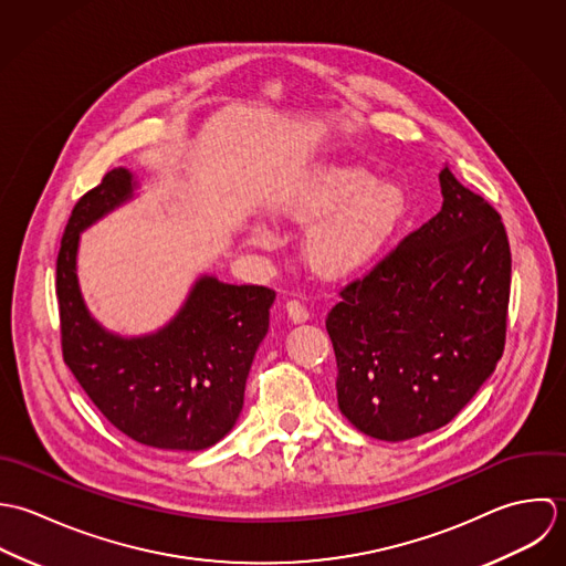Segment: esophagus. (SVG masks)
<instances>
[{"mask_svg":"<svg viewBox=\"0 0 566 566\" xmlns=\"http://www.w3.org/2000/svg\"><path fill=\"white\" fill-rule=\"evenodd\" d=\"M286 313H289V317H291L295 324H302V322L308 319V311H306V306H304L300 300H289V302H286Z\"/></svg>","mask_w":566,"mask_h":566,"instance_id":"1","label":"esophagus"}]
</instances>
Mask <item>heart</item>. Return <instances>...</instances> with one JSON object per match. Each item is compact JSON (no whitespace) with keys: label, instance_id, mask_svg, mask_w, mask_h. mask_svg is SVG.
Listing matches in <instances>:
<instances>
[{"label":"heart","instance_id":"obj_1","mask_svg":"<svg viewBox=\"0 0 566 566\" xmlns=\"http://www.w3.org/2000/svg\"><path fill=\"white\" fill-rule=\"evenodd\" d=\"M331 211L308 235L311 264L331 277L363 266L385 242L402 212V195L389 184H369V175L331 168L293 210L300 221H315ZM251 242L269 244L262 229H251Z\"/></svg>","mask_w":566,"mask_h":566}]
</instances>
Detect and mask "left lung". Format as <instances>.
I'll list each match as a JSON object with an SVG mask.
<instances>
[{"mask_svg":"<svg viewBox=\"0 0 566 566\" xmlns=\"http://www.w3.org/2000/svg\"><path fill=\"white\" fill-rule=\"evenodd\" d=\"M442 210L339 291L326 317L340 413L365 436L431 433L503 356L512 253L501 214L440 172Z\"/></svg>","mask_w":566,"mask_h":566,"instance_id":"1","label":"left lung"}]
</instances>
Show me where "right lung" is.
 Here are the masks:
<instances>
[{"mask_svg": "<svg viewBox=\"0 0 566 566\" xmlns=\"http://www.w3.org/2000/svg\"><path fill=\"white\" fill-rule=\"evenodd\" d=\"M126 168L107 172L72 210L56 258L63 360L126 438L164 451H201L238 420L244 382L269 331L275 291L201 277L159 333L124 339L85 308L76 277L81 231L133 197Z\"/></svg>", "mask_w": 566, "mask_h": 566, "instance_id": "obj_1", "label": "right lung"}]
</instances>
